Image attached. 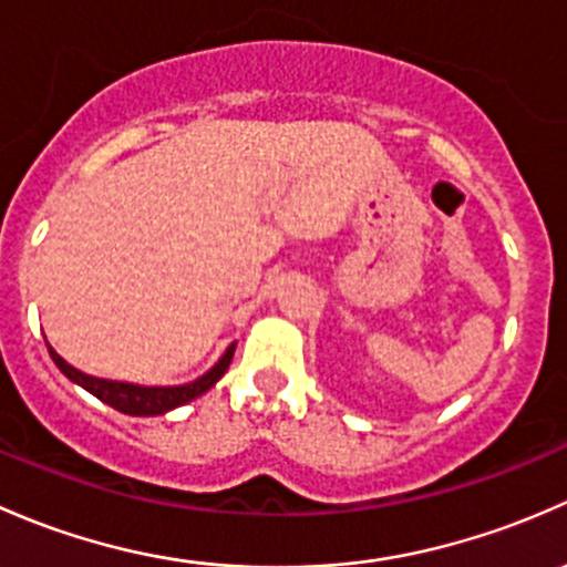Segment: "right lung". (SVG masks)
<instances>
[{
  "label": "right lung",
  "mask_w": 567,
  "mask_h": 567,
  "mask_svg": "<svg viewBox=\"0 0 567 567\" xmlns=\"http://www.w3.org/2000/svg\"><path fill=\"white\" fill-rule=\"evenodd\" d=\"M235 347L237 343H231V347L220 354L218 363H215L207 373H202V377L194 379V382H188V384H174V388H144V384L114 382V379H97V377H90V373L73 369V365L65 363V360H62L51 347H49V354H51V360L56 363V369L65 373L70 382H75L79 388H84L86 393H92L95 399H101L103 404L114 406V410L122 414H133V417H153V414H166V412L177 410V406L188 404V401L198 399L202 393H207V390L213 388L220 377H224L226 369H229L231 358H235Z\"/></svg>",
  "instance_id": "1"
}]
</instances>
